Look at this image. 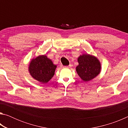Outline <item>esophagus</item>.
<instances>
[{"label": "esophagus", "mask_w": 128, "mask_h": 128, "mask_svg": "<svg viewBox=\"0 0 128 128\" xmlns=\"http://www.w3.org/2000/svg\"><path fill=\"white\" fill-rule=\"evenodd\" d=\"M64 67V68H70L71 67V65H69V66H65Z\"/></svg>", "instance_id": "esophagus-1"}]
</instances>
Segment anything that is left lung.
Instances as JSON below:
<instances>
[{
  "label": "left lung",
  "instance_id": "obj_1",
  "mask_svg": "<svg viewBox=\"0 0 128 128\" xmlns=\"http://www.w3.org/2000/svg\"><path fill=\"white\" fill-rule=\"evenodd\" d=\"M78 62L79 64L76 67V71L83 81H90L100 73V63L95 56L84 54L78 58Z\"/></svg>",
  "mask_w": 128,
  "mask_h": 128
}]
</instances>
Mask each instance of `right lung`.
<instances>
[{
  "label": "right lung",
  "instance_id": "right-lung-1",
  "mask_svg": "<svg viewBox=\"0 0 128 128\" xmlns=\"http://www.w3.org/2000/svg\"><path fill=\"white\" fill-rule=\"evenodd\" d=\"M56 68V65L46 55H40L32 59L29 64V71L30 75L36 81L46 84L54 76Z\"/></svg>",
  "mask_w": 128,
  "mask_h": 128
}]
</instances>
